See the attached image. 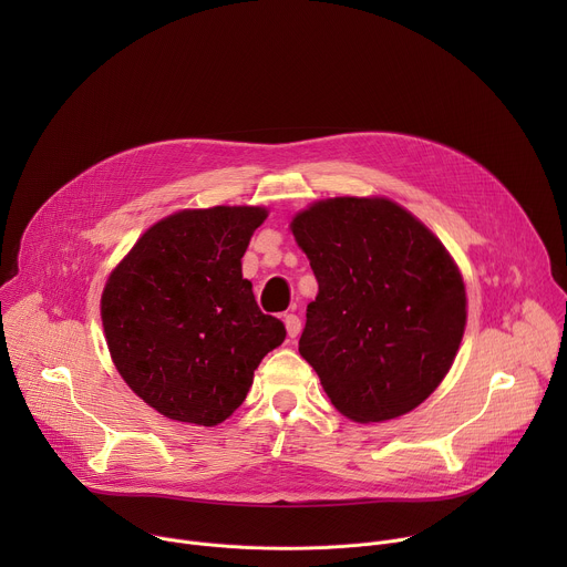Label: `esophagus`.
<instances>
[{
	"instance_id": "esophagus-1",
	"label": "esophagus",
	"mask_w": 567,
	"mask_h": 567,
	"mask_svg": "<svg viewBox=\"0 0 567 567\" xmlns=\"http://www.w3.org/2000/svg\"><path fill=\"white\" fill-rule=\"evenodd\" d=\"M285 328H287V334L289 339H296L300 334V318L296 313H285Z\"/></svg>"
}]
</instances>
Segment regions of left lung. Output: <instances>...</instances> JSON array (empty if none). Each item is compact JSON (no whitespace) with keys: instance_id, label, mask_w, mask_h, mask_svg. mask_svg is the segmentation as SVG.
Here are the masks:
<instances>
[{"instance_id":"left-lung-1","label":"left lung","mask_w":567,"mask_h":567,"mask_svg":"<svg viewBox=\"0 0 567 567\" xmlns=\"http://www.w3.org/2000/svg\"><path fill=\"white\" fill-rule=\"evenodd\" d=\"M318 280L298 343L334 409L370 424L406 415L442 383L466 291L442 241L383 197H334L291 221Z\"/></svg>"}]
</instances>
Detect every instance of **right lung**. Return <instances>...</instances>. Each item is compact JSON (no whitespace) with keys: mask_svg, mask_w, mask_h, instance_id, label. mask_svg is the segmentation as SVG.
I'll list each match as a JSON object with an SVG mask.
<instances>
[{"mask_svg":"<svg viewBox=\"0 0 567 567\" xmlns=\"http://www.w3.org/2000/svg\"><path fill=\"white\" fill-rule=\"evenodd\" d=\"M260 206L179 210L150 226L110 274L101 318L125 383L168 420L217 426L239 409L287 330L241 278Z\"/></svg>","mask_w":567,"mask_h":567,"instance_id":"add662e5","label":"right lung"}]
</instances>
